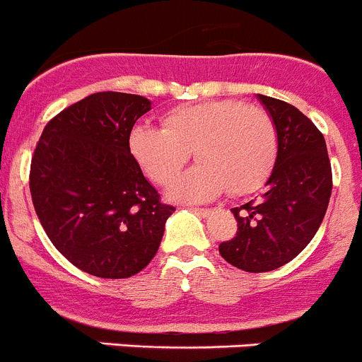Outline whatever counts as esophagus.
Wrapping results in <instances>:
<instances>
[{
    "instance_id": "1",
    "label": "esophagus",
    "mask_w": 362,
    "mask_h": 362,
    "mask_svg": "<svg viewBox=\"0 0 362 362\" xmlns=\"http://www.w3.org/2000/svg\"><path fill=\"white\" fill-rule=\"evenodd\" d=\"M192 213H195L197 216H202V218H206V216L211 213V209H206V208H190Z\"/></svg>"
}]
</instances>
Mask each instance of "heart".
Masks as SVG:
<instances>
[{
	"label": "heart",
	"mask_w": 362,
	"mask_h": 362,
	"mask_svg": "<svg viewBox=\"0 0 362 362\" xmlns=\"http://www.w3.org/2000/svg\"><path fill=\"white\" fill-rule=\"evenodd\" d=\"M129 153L158 185L170 183L190 160L199 165L167 188L175 202H208L226 190L250 194L267 181L279 149L277 127L264 110L243 101H204L179 106L163 127L136 124Z\"/></svg>",
	"instance_id": "heart-1"
}]
</instances>
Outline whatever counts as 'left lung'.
I'll return each mask as SVG.
<instances>
[{
  "instance_id": "1",
  "label": "left lung",
  "mask_w": 362,
  "mask_h": 362,
  "mask_svg": "<svg viewBox=\"0 0 362 362\" xmlns=\"http://www.w3.org/2000/svg\"><path fill=\"white\" fill-rule=\"evenodd\" d=\"M277 127L279 149L267 190L233 208L236 236L220 243V256L240 270L270 272L290 263L316 235L332 192L325 139L293 105L257 94Z\"/></svg>"
}]
</instances>
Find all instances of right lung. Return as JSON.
Instances as JSON below:
<instances>
[{
  "label": "right lung",
  "mask_w": 362,
  "mask_h": 362,
  "mask_svg": "<svg viewBox=\"0 0 362 362\" xmlns=\"http://www.w3.org/2000/svg\"><path fill=\"white\" fill-rule=\"evenodd\" d=\"M149 110L142 95H88L47 122L32 158L30 192L46 235L95 277L144 270L174 211L129 153V133Z\"/></svg>",
  "instance_id": "right-lung-1"
}]
</instances>
